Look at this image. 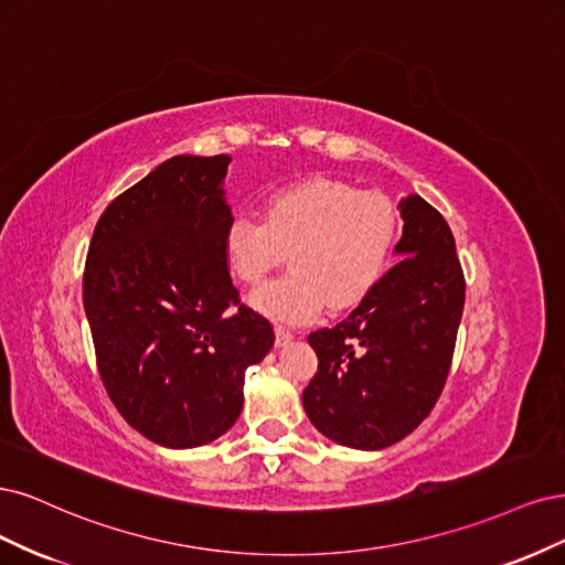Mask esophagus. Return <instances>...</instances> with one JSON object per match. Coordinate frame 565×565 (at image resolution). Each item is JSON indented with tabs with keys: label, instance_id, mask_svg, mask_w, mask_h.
I'll return each instance as SVG.
<instances>
[{
	"label": "esophagus",
	"instance_id": "obj_1",
	"mask_svg": "<svg viewBox=\"0 0 565 565\" xmlns=\"http://www.w3.org/2000/svg\"><path fill=\"white\" fill-rule=\"evenodd\" d=\"M290 340H294V333L284 329V326H277V329H275V344H277V348H286Z\"/></svg>",
	"mask_w": 565,
	"mask_h": 565
}]
</instances>
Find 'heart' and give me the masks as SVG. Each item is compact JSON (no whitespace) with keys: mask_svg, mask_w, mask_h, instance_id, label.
<instances>
[{"mask_svg":"<svg viewBox=\"0 0 565 565\" xmlns=\"http://www.w3.org/2000/svg\"><path fill=\"white\" fill-rule=\"evenodd\" d=\"M402 232L387 194L333 178H307L271 192L263 221L234 211L223 258L234 279L258 286L288 253L290 275L260 288L253 305L277 321L305 323L323 307L359 305L385 277Z\"/></svg>","mask_w":565,"mask_h":565,"instance_id":"1","label":"heart"}]
</instances>
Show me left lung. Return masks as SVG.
<instances>
[{"instance_id":"1","label":"left lung","mask_w":565,"mask_h":565,"mask_svg":"<svg viewBox=\"0 0 565 565\" xmlns=\"http://www.w3.org/2000/svg\"><path fill=\"white\" fill-rule=\"evenodd\" d=\"M402 256L354 312L309 333L319 369L302 392L312 425L335 444L402 441L439 402L465 307V275L444 215L420 194L402 204Z\"/></svg>"}]
</instances>
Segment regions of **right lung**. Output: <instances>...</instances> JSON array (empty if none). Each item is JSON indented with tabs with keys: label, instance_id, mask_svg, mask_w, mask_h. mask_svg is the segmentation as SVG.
Masks as SVG:
<instances>
[{
	"label": "right lung",
	"instance_id": "add662e5",
	"mask_svg": "<svg viewBox=\"0 0 565 565\" xmlns=\"http://www.w3.org/2000/svg\"><path fill=\"white\" fill-rule=\"evenodd\" d=\"M227 154H178L100 215L84 309L107 396L167 448L204 446L244 406V373L275 329L242 302L223 258Z\"/></svg>",
	"mask_w": 565,
	"mask_h": 565
}]
</instances>
